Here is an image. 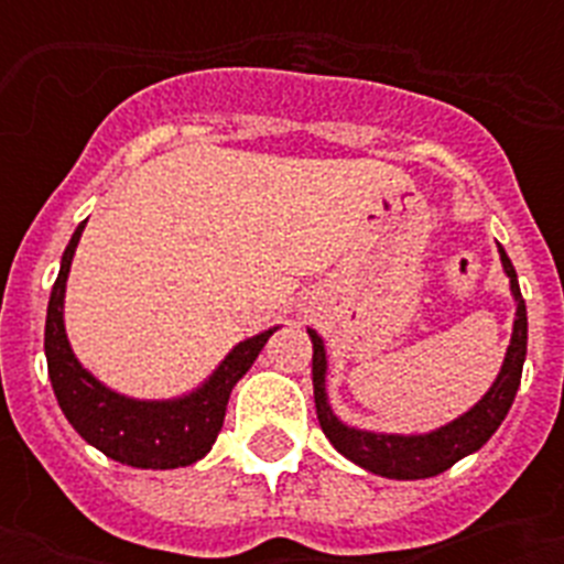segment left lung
I'll list each match as a JSON object with an SVG mask.
<instances>
[{
  "label": "left lung",
  "mask_w": 564,
  "mask_h": 564,
  "mask_svg": "<svg viewBox=\"0 0 564 564\" xmlns=\"http://www.w3.org/2000/svg\"><path fill=\"white\" fill-rule=\"evenodd\" d=\"M500 263L509 278V290L516 299V325H512V343L507 348V360L500 366L498 380L491 389L482 394L480 401L474 403L471 410L454 419L445 427L433 430V433H421V436H398V433H371V430L348 427L336 419L330 403H327L325 375H327V357L325 343L316 330H307L313 339V394H316V415L318 424L330 438V445L343 456L360 468L389 480H424V477H436L447 471L451 465L459 463L463 456L480 451L491 438V433L500 427V421L507 419L509 406L516 401L518 386H521V369H524L527 357V307L521 299V286H518V274L512 260L507 257L503 246H498Z\"/></svg>",
  "instance_id": "1"
}]
</instances>
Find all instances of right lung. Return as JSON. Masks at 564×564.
<instances>
[{"label": "right lung", "mask_w": 564, "mask_h": 564, "mask_svg": "<svg viewBox=\"0 0 564 564\" xmlns=\"http://www.w3.org/2000/svg\"><path fill=\"white\" fill-rule=\"evenodd\" d=\"M84 225L87 221L75 228L61 257V272L52 286L46 310V362L57 403L75 433L117 463L131 465V468H184V465L198 463L219 436L230 389L251 369L257 354L263 351V345L278 327H269L263 334L239 343L221 360L219 369L184 398L137 401V398L113 392L75 360L64 330L66 278H69V265H73L75 246L82 239Z\"/></svg>", "instance_id": "right-lung-1"}]
</instances>
